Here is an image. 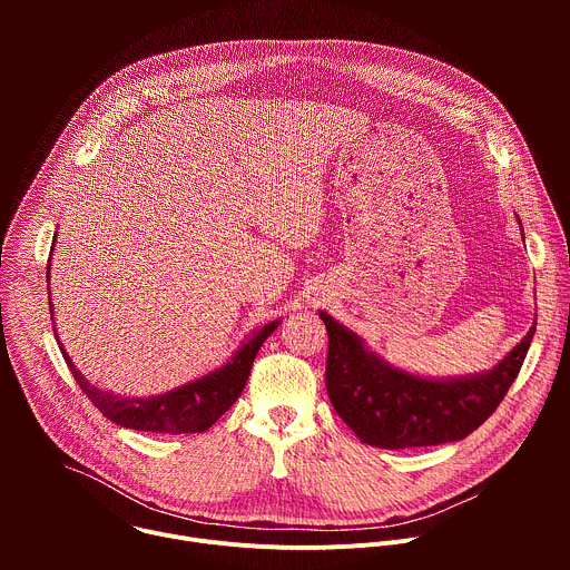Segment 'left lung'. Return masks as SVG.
Listing matches in <instances>:
<instances>
[{"label": "left lung", "mask_w": 570, "mask_h": 570, "mask_svg": "<svg viewBox=\"0 0 570 570\" xmlns=\"http://www.w3.org/2000/svg\"><path fill=\"white\" fill-rule=\"evenodd\" d=\"M330 334L327 383L341 420L361 442L379 449H411L458 442L490 417L514 383L537 320L528 336L492 370L426 379L390 365L365 341L320 311Z\"/></svg>", "instance_id": "left-lung-1"}]
</instances>
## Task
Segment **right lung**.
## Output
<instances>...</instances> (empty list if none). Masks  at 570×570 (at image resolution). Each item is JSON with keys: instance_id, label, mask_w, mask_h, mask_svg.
Returning <instances> with one entry per match:
<instances>
[{"instance_id": "right-lung-1", "label": "right lung", "mask_w": 570, "mask_h": 570, "mask_svg": "<svg viewBox=\"0 0 570 570\" xmlns=\"http://www.w3.org/2000/svg\"><path fill=\"white\" fill-rule=\"evenodd\" d=\"M49 266H51V257H49ZM279 322L282 320H273L264 324L262 330L253 332V336L232 354V358L225 365L216 367L214 372L191 383H185L180 387H174L165 394H150V396H121L108 390H99L76 370L71 358L62 350V343L58 341V332H56V322H53V334L76 383L110 422L124 429H135V431L180 435V433L207 431L223 413L232 409V403L238 399V394L248 383L257 352L262 350L264 341L277 330Z\"/></svg>"}]
</instances>
